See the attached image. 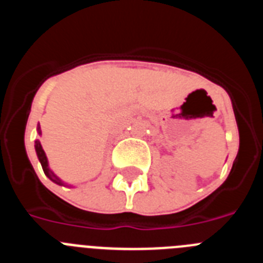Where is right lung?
Returning <instances> with one entry per match:
<instances>
[{"label":"right lung","instance_id":"right-lung-1","mask_svg":"<svg viewBox=\"0 0 263 263\" xmlns=\"http://www.w3.org/2000/svg\"><path fill=\"white\" fill-rule=\"evenodd\" d=\"M36 132H38V134H39V136H41L42 130H41V126H39V124H38V127H36ZM34 146H35L36 157H38L39 162H41L42 168H43V171H45L46 176H47V178L50 179L51 182H53V183H55V184H58V185H64V187H72V185L68 184V183L63 182L62 179H60L59 176H58L57 174L53 173L52 170L50 168V164H48V159H47V157H46V153H45V150H43V147H42L41 141H39V139H36L35 145H34Z\"/></svg>","mask_w":263,"mask_h":263}]
</instances>
